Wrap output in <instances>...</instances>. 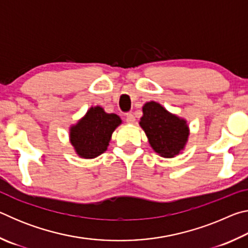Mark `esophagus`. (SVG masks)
Instances as JSON below:
<instances>
[{"instance_id":"34e87169","label":"esophagus","mask_w":248,"mask_h":248,"mask_svg":"<svg viewBox=\"0 0 248 248\" xmlns=\"http://www.w3.org/2000/svg\"><path fill=\"white\" fill-rule=\"evenodd\" d=\"M125 121H127L128 124H133L134 121H136V118H134L133 114H131V112H128V114H125Z\"/></svg>"}]
</instances>
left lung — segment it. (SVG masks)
Instances as JSON below:
<instances>
[{"mask_svg": "<svg viewBox=\"0 0 248 248\" xmlns=\"http://www.w3.org/2000/svg\"><path fill=\"white\" fill-rule=\"evenodd\" d=\"M141 127L154 151L164 157H173L184 149L188 138L186 121L170 114L161 105L150 102L143 106Z\"/></svg>", "mask_w": 248, "mask_h": 248, "instance_id": "left-lung-1", "label": "left lung"}]
</instances>
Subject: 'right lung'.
<instances>
[{"label": "right lung", "instance_id": "right-lung-1", "mask_svg": "<svg viewBox=\"0 0 248 248\" xmlns=\"http://www.w3.org/2000/svg\"><path fill=\"white\" fill-rule=\"evenodd\" d=\"M120 124L117 115L106 114L100 107L91 108L86 116L71 128V143L79 156H98L107 150L111 134Z\"/></svg>", "mask_w": 248, "mask_h": 248}]
</instances>
